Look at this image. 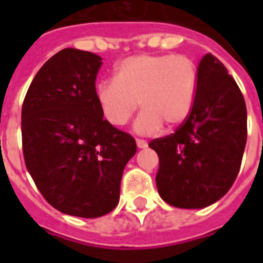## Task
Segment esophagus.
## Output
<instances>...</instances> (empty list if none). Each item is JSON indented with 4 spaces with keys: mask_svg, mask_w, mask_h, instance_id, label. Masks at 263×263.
Masks as SVG:
<instances>
[{
    "mask_svg": "<svg viewBox=\"0 0 263 263\" xmlns=\"http://www.w3.org/2000/svg\"><path fill=\"white\" fill-rule=\"evenodd\" d=\"M136 144H138V147H139V148L147 147V143H146V142H144V140H142V139H136Z\"/></svg>",
    "mask_w": 263,
    "mask_h": 263,
    "instance_id": "34e87169",
    "label": "esophagus"
}]
</instances>
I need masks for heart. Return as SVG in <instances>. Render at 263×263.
<instances>
[{"mask_svg":"<svg viewBox=\"0 0 263 263\" xmlns=\"http://www.w3.org/2000/svg\"><path fill=\"white\" fill-rule=\"evenodd\" d=\"M198 88L195 63L184 54H138L116 67V80L97 86L101 115L113 127H123L138 110L135 129L156 134L166 124L177 128L191 115Z\"/></svg>","mask_w":263,"mask_h":263,"instance_id":"1","label":"heart"}]
</instances>
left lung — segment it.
<instances>
[{
  "label": "left lung",
  "instance_id": "8db88e82",
  "mask_svg": "<svg viewBox=\"0 0 263 263\" xmlns=\"http://www.w3.org/2000/svg\"><path fill=\"white\" fill-rule=\"evenodd\" d=\"M247 142L245 97L212 53L198 65L191 115L171 135L153 139L161 198L171 206L200 209L214 203L236 180Z\"/></svg>",
  "mask_w": 263,
  "mask_h": 263
}]
</instances>
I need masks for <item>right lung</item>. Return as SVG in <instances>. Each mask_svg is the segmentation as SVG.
Listing matches in <instances>:
<instances>
[{
  "label": "right lung",
  "instance_id": "obj_1",
  "mask_svg": "<svg viewBox=\"0 0 263 263\" xmlns=\"http://www.w3.org/2000/svg\"><path fill=\"white\" fill-rule=\"evenodd\" d=\"M101 60L59 51L35 75L22 107L23 156L35 185L53 208L84 218L117 206L124 168L136 153L135 139L101 115Z\"/></svg>",
  "mask_w": 263,
  "mask_h": 263
}]
</instances>
